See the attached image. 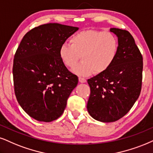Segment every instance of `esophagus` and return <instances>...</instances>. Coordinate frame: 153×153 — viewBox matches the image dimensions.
Returning <instances> with one entry per match:
<instances>
[{
	"label": "esophagus",
	"mask_w": 153,
	"mask_h": 153,
	"mask_svg": "<svg viewBox=\"0 0 153 153\" xmlns=\"http://www.w3.org/2000/svg\"><path fill=\"white\" fill-rule=\"evenodd\" d=\"M79 81L81 83H85L86 82V79L85 78H84V77L79 76Z\"/></svg>",
	"instance_id": "34e87169"
}]
</instances>
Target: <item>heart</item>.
<instances>
[{"mask_svg": "<svg viewBox=\"0 0 153 153\" xmlns=\"http://www.w3.org/2000/svg\"><path fill=\"white\" fill-rule=\"evenodd\" d=\"M70 44L64 43L59 56L64 65L72 68L82 56L83 61L72 69L79 76L103 73L111 67L118 52V39L110 31L88 30L74 35Z\"/></svg>", "mask_w": 153, "mask_h": 153, "instance_id": "1", "label": "heart"}]
</instances>
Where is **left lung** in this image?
<instances>
[{
  "label": "left lung",
  "mask_w": 153,
  "mask_h": 153,
  "mask_svg": "<svg viewBox=\"0 0 153 153\" xmlns=\"http://www.w3.org/2000/svg\"><path fill=\"white\" fill-rule=\"evenodd\" d=\"M118 36V52L112 65L88 79L91 93L87 110L94 119L114 122L131 110L138 99L143 79V56L128 31L111 28Z\"/></svg>",
  "instance_id": "8db88e82"
}]
</instances>
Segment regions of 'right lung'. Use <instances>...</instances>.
<instances>
[{
  "label": "right lung",
  "instance_id": "right-lung-1",
  "mask_svg": "<svg viewBox=\"0 0 153 153\" xmlns=\"http://www.w3.org/2000/svg\"><path fill=\"white\" fill-rule=\"evenodd\" d=\"M79 28L58 23L34 27L25 35L13 59L16 99L34 119L51 122L62 116L78 77L67 69L59 50Z\"/></svg>",
  "mask_w": 153,
  "mask_h": 153
}]
</instances>
